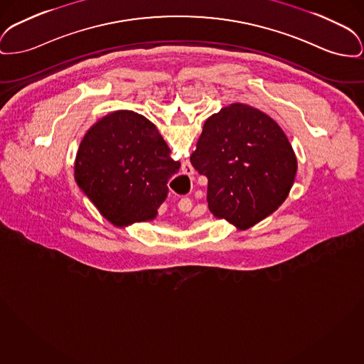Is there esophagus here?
Segmentation results:
<instances>
[{
  "mask_svg": "<svg viewBox=\"0 0 364 364\" xmlns=\"http://www.w3.org/2000/svg\"><path fill=\"white\" fill-rule=\"evenodd\" d=\"M183 174H184V176H188V177L193 176V168L190 165V162H184V164H183ZM188 205H191L190 199L184 200V206H188Z\"/></svg>",
  "mask_w": 364,
  "mask_h": 364,
  "instance_id": "34e87169",
  "label": "esophagus"
}]
</instances>
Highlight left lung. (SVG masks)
<instances>
[{
    "mask_svg": "<svg viewBox=\"0 0 364 364\" xmlns=\"http://www.w3.org/2000/svg\"><path fill=\"white\" fill-rule=\"evenodd\" d=\"M191 164L208 177L209 210L239 230L274 213L297 171L296 154L278 124L240 103L208 118Z\"/></svg>",
    "mask_w": 364,
    "mask_h": 364,
    "instance_id": "obj_1",
    "label": "left lung"
}]
</instances>
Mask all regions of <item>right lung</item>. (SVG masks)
Segmentation results:
<instances>
[{
	"instance_id": "obj_1",
	"label": "right lung",
	"mask_w": 364,
	"mask_h": 364,
	"mask_svg": "<svg viewBox=\"0 0 364 364\" xmlns=\"http://www.w3.org/2000/svg\"><path fill=\"white\" fill-rule=\"evenodd\" d=\"M147 118L115 111L87 130L75 159L81 190L114 225L147 221L166 199L168 181L180 169Z\"/></svg>"
}]
</instances>
